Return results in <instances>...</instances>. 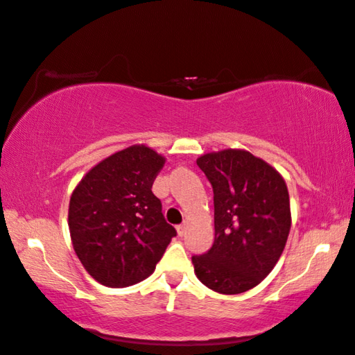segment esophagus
Listing matches in <instances>:
<instances>
[{
  "instance_id": "1",
  "label": "esophagus",
  "mask_w": 355,
  "mask_h": 355,
  "mask_svg": "<svg viewBox=\"0 0 355 355\" xmlns=\"http://www.w3.org/2000/svg\"><path fill=\"white\" fill-rule=\"evenodd\" d=\"M177 232H178V236H184V232H187V226L178 225L177 226Z\"/></svg>"
}]
</instances>
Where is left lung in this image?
<instances>
[{
  "label": "left lung",
  "mask_w": 355,
  "mask_h": 355,
  "mask_svg": "<svg viewBox=\"0 0 355 355\" xmlns=\"http://www.w3.org/2000/svg\"><path fill=\"white\" fill-rule=\"evenodd\" d=\"M198 166L214 189L215 241L193 255L194 272L218 293L247 292L272 271L290 232L287 184L248 151L200 156Z\"/></svg>",
  "instance_id": "8db88e82"
}]
</instances>
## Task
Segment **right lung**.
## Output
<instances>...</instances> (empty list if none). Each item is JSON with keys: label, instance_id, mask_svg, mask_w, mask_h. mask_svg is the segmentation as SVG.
I'll list each match as a JSON object with an SVG mask.
<instances>
[{"label": "right lung", "instance_id": "obj_1", "mask_svg": "<svg viewBox=\"0 0 355 355\" xmlns=\"http://www.w3.org/2000/svg\"><path fill=\"white\" fill-rule=\"evenodd\" d=\"M162 166L156 151L130 146L97 164L73 191V248L97 282L123 288L146 279L177 236L151 191Z\"/></svg>", "mask_w": 355, "mask_h": 355}]
</instances>
